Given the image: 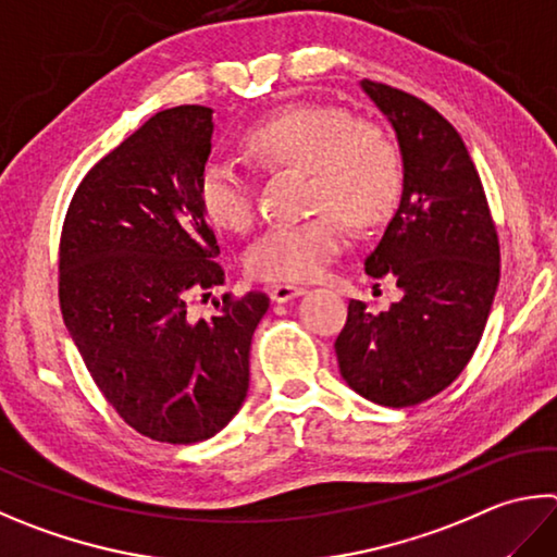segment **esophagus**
Wrapping results in <instances>:
<instances>
[{
  "instance_id": "1",
  "label": "esophagus",
  "mask_w": 557,
  "mask_h": 557,
  "mask_svg": "<svg viewBox=\"0 0 557 557\" xmlns=\"http://www.w3.org/2000/svg\"><path fill=\"white\" fill-rule=\"evenodd\" d=\"M305 287H297V285H275L272 287V301H277V305H285L289 299H297L305 295Z\"/></svg>"
}]
</instances>
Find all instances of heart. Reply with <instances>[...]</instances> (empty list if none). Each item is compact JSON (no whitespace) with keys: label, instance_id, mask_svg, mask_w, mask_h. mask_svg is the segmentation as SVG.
I'll return each mask as SVG.
<instances>
[{"label":"heart","instance_id":"b5f03b06","mask_svg":"<svg viewBox=\"0 0 557 557\" xmlns=\"http://www.w3.org/2000/svg\"><path fill=\"white\" fill-rule=\"evenodd\" d=\"M260 165L311 173V207L305 221L268 226L246 250V270L260 280L305 282L319 277L346 246L343 219L375 226L389 214L401 187L397 148L380 128L331 107H295L260 121L246 136ZM199 205L216 226L246 231L256 219V189L231 160H209L199 175Z\"/></svg>","mask_w":557,"mask_h":557}]
</instances>
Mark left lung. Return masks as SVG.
Here are the masks:
<instances>
[{"mask_svg":"<svg viewBox=\"0 0 557 557\" xmlns=\"http://www.w3.org/2000/svg\"><path fill=\"white\" fill-rule=\"evenodd\" d=\"M397 136L401 197L375 250L370 277H392L401 297L372 313L350 299L336 338L343 380L380 407H413L468 366L499 285L497 231L458 131L421 99L362 79Z\"/></svg>","mask_w":557,"mask_h":557,"instance_id":"1","label":"left lung"}]
</instances>
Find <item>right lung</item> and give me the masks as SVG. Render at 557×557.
<instances>
[{
    "label": "right lung",
    "mask_w": 557,
    "mask_h": 557,
    "mask_svg": "<svg viewBox=\"0 0 557 557\" xmlns=\"http://www.w3.org/2000/svg\"><path fill=\"white\" fill-rule=\"evenodd\" d=\"M211 136L214 109L158 111L79 182L60 238V311L89 375L138 433L180 446L244 407L270 307L248 292L211 319L187 313L191 295L224 285L199 205Z\"/></svg>",
    "instance_id": "right-lung-1"
}]
</instances>
